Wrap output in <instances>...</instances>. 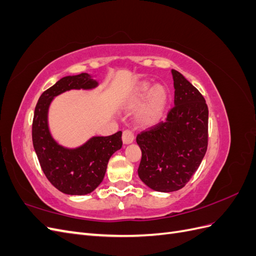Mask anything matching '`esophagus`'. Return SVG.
I'll return each mask as SVG.
<instances>
[{"mask_svg":"<svg viewBox=\"0 0 256 256\" xmlns=\"http://www.w3.org/2000/svg\"><path fill=\"white\" fill-rule=\"evenodd\" d=\"M134 140V136L132 134V131L130 130H125L122 132V142L124 144H131Z\"/></svg>","mask_w":256,"mask_h":256,"instance_id":"esophagus-1","label":"esophagus"}]
</instances>
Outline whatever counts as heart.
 <instances>
[{"mask_svg":"<svg viewBox=\"0 0 256 256\" xmlns=\"http://www.w3.org/2000/svg\"><path fill=\"white\" fill-rule=\"evenodd\" d=\"M168 97V90L164 85H152L150 81H142L136 85L128 108H136L142 104L136 113L138 122L144 127H152L161 120Z\"/></svg>","mask_w":256,"mask_h":256,"instance_id":"b5f03b06","label":"heart"}]
</instances>
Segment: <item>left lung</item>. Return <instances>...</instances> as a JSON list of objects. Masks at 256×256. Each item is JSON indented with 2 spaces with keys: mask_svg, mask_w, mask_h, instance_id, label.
<instances>
[{
  "mask_svg": "<svg viewBox=\"0 0 256 256\" xmlns=\"http://www.w3.org/2000/svg\"><path fill=\"white\" fill-rule=\"evenodd\" d=\"M174 106L166 120L136 136L140 180L158 192L184 187L202 162L208 142V108L193 85L172 69Z\"/></svg>",
  "mask_w": 256,
  "mask_h": 256,
  "instance_id": "8db88e82",
  "label": "left lung"
}]
</instances>
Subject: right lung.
<instances>
[{
	"label": "right lung",
	"mask_w": 256,
	"mask_h": 256,
	"mask_svg": "<svg viewBox=\"0 0 256 256\" xmlns=\"http://www.w3.org/2000/svg\"><path fill=\"white\" fill-rule=\"evenodd\" d=\"M99 85L90 74L67 76L44 90L35 108L32 138L34 150L48 180L69 196H85L104 180L108 162L122 148V131L109 136H92L78 147L60 145L49 128V108L56 96L72 90H94Z\"/></svg>",
	"instance_id": "1"
}]
</instances>
